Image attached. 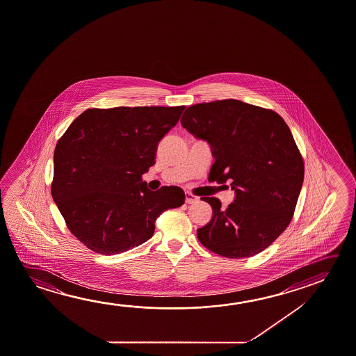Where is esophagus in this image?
I'll return each mask as SVG.
<instances>
[{"mask_svg":"<svg viewBox=\"0 0 356 356\" xmlns=\"http://www.w3.org/2000/svg\"><path fill=\"white\" fill-rule=\"evenodd\" d=\"M185 201H186V204H196L198 202V198L193 193H185Z\"/></svg>","mask_w":356,"mask_h":356,"instance_id":"obj_1","label":"esophagus"}]
</instances>
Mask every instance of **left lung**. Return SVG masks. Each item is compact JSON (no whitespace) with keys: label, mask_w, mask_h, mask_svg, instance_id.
<instances>
[{"label":"left lung","mask_w":356,"mask_h":356,"mask_svg":"<svg viewBox=\"0 0 356 356\" xmlns=\"http://www.w3.org/2000/svg\"><path fill=\"white\" fill-rule=\"evenodd\" d=\"M181 125L210 145L209 180L231 182L234 202L202 197L212 218L198 228L200 242L220 256L245 258L272 245L289 225L304 180L303 159L286 122L241 100L191 105Z\"/></svg>","instance_id":"left-lung-1"}]
</instances>
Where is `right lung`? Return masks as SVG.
<instances>
[{
    "instance_id": "obj_1",
    "label": "right lung",
    "mask_w": 356,
    "mask_h": 356,
    "mask_svg": "<svg viewBox=\"0 0 356 356\" xmlns=\"http://www.w3.org/2000/svg\"><path fill=\"white\" fill-rule=\"evenodd\" d=\"M181 106L88 109L54 150L52 196L70 232L92 251L118 254L143 245L163 211L185 202L181 187H146L159 143Z\"/></svg>"
}]
</instances>
